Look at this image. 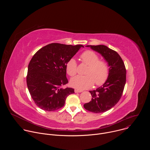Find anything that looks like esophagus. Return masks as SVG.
I'll list each match as a JSON object with an SVG mask.
<instances>
[{
	"mask_svg": "<svg viewBox=\"0 0 150 150\" xmlns=\"http://www.w3.org/2000/svg\"><path fill=\"white\" fill-rule=\"evenodd\" d=\"M82 92V90H75V93H81Z\"/></svg>",
	"mask_w": 150,
	"mask_h": 150,
	"instance_id": "34e87169",
	"label": "esophagus"
}]
</instances>
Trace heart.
<instances>
[{
  "instance_id": "1",
  "label": "heart",
  "mask_w": 150,
  "mask_h": 150,
  "mask_svg": "<svg viewBox=\"0 0 150 150\" xmlns=\"http://www.w3.org/2000/svg\"><path fill=\"white\" fill-rule=\"evenodd\" d=\"M83 63L88 65L86 71L87 75H78L71 79V86L79 90L91 88L94 82L97 85H101L108 79L109 68L104 61L99 60L98 56L93 51L84 52L81 56ZM67 74L73 76L77 72V65L75 59L71 58L66 65Z\"/></svg>"
}]
</instances>
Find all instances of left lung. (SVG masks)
Segmentation results:
<instances>
[{
  "label": "left lung",
  "instance_id": "obj_1",
  "mask_svg": "<svg viewBox=\"0 0 150 150\" xmlns=\"http://www.w3.org/2000/svg\"><path fill=\"white\" fill-rule=\"evenodd\" d=\"M100 53L108 62L109 75L102 86L90 91L91 101L83 104V108L91 112L99 113L108 111L120 99L126 83V69L119 54L104 45L86 46Z\"/></svg>",
  "mask_w": 150,
  "mask_h": 150
}]
</instances>
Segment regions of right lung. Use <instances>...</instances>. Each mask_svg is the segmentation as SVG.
I'll return each instance as SVG.
<instances>
[{"instance_id": "1", "label": "right lung", "mask_w": 150, "mask_h": 150, "mask_svg": "<svg viewBox=\"0 0 150 150\" xmlns=\"http://www.w3.org/2000/svg\"><path fill=\"white\" fill-rule=\"evenodd\" d=\"M82 45L49 44L40 49L28 67L27 84L36 105L45 111H54L65 105L67 97L74 93L63 87L68 82L66 65Z\"/></svg>"}]
</instances>
